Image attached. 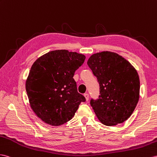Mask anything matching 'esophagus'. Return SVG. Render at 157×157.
<instances>
[{
  "label": "esophagus",
  "instance_id": "1",
  "mask_svg": "<svg viewBox=\"0 0 157 157\" xmlns=\"http://www.w3.org/2000/svg\"><path fill=\"white\" fill-rule=\"evenodd\" d=\"M83 95H84V97H85L86 101H88V99H89V94L86 93V94H84Z\"/></svg>",
  "mask_w": 157,
  "mask_h": 157
}]
</instances>
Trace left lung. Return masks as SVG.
<instances>
[{
  "instance_id": "obj_1",
  "label": "left lung",
  "mask_w": 157,
  "mask_h": 157,
  "mask_svg": "<svg viewBox=\"0 0 157 157\" xmlns=\"http://www.w3.org/2000/svg\"><path fill=\"white\" fill-rule=\"evenodd\" d=\"M87 65L99 83V96L90 104L100 122L107 126L130 117L139 99L140 80L129 62L115 52L104 51L90 56Z\"/></svg>"
}]
</instances>
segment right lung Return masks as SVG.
<instances>
[{"label": "right lung", "instance_id": "obj_1", "mask_svg": "<svg viewBox=\"0 0 157 157\" xmlns=\"http://www.w3.org/2000/svg\"><path fill=\"white\" fill-rule=\"evenodd\" d=\"M85 59L83 54L58 50L40 56L33 64L26 90L32 109L44 123L52 126L66 123L86 101L73 78Z\"/></svg>", "mask_w": 157, "mask_h": 157}]
</instances>
